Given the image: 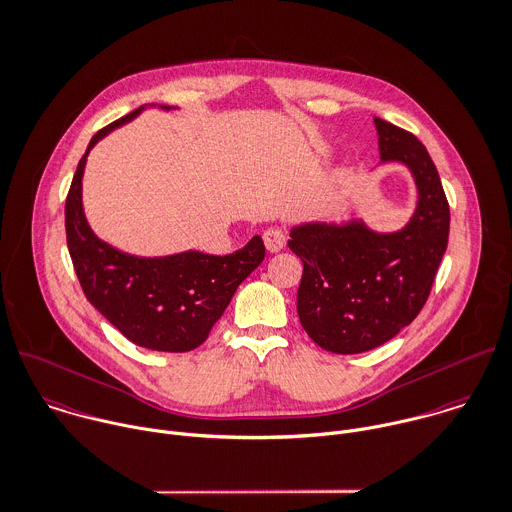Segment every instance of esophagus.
Wrapping results in <instances>:
<instances>
[{"instance_id": "1", "label": "esophagus", "mask_w": 512, "mask_h": 512, "mask_svg": "<svg viewBox=\"0 0 512 512\" xmlns=\"http://www.w3.org/2000/svg\"><path fill=\"white\" fill-rule=\"evenodd\" d=\"M263 241H265L267 251H271V253H279V251L287 245V235H285V231H283V229H279V227H271V229H267V231L263 233Z\"/></svg>"}]
</instances>
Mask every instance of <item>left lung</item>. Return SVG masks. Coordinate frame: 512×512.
<instances>
[{"label":"left lung","mask_w":512,"mask_h":512,"mask_svg":"<svg viewBox=\"0 0 512 512\" xmlns=\"http://www.w3.org/2000/svg\"><path fill=\"white\" fill-rule=\"evenodd\" d=\"M383 161L409 165L419 205L397 233L363 223L303 225L289 249L303 261L297 313L325 351L355 355L393 339L425 307L449 243L451 211L439 171L425 145L407 129L375 117Z\"/></svg>","instance_id":"left-lung-1"}]
</instances>
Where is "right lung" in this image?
<instances>
[{
    "label": "right lung",
    "mask_w": 512,
    "mask_h": 512,
    "mask_svg": "<svg viewBox=\"0 0 512 512\" xmlns=\"http://www.w3.org/2000/svg\"><path fill=\"white\" fill-rule=\"evenodd\" d=\"M141 109L99 129L79 159L65 199L67 249L87 301L123 337L151 351L185 353L209 337L241 281L265 259V245L257 235L225 257L187 251L141 259L93 235L81 207L87 153L103 135L133 119Z\"/></svg>",
    "instance_id": "right-lung-1"
}]
</instances>
